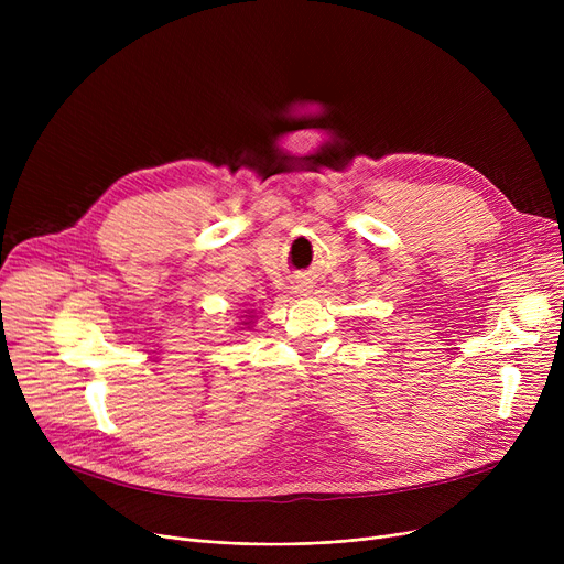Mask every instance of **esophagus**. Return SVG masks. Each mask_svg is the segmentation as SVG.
<instances>
[{"mask_svg":"<svg viewBox=\"0 0 564 564\" xmlns=\"http://www.w3.org/2000/svg\"><path fill=\"white\" fill-rule=\"evenodd\" d=\"M290 290H292V294H297V297H302V294H306L311 290V285H308L306 279H294Z\"/></svg>","mask_w":564,"mask_h":564,"instance_id":"esophagus-1","label":"esophagus"}]
</instances>
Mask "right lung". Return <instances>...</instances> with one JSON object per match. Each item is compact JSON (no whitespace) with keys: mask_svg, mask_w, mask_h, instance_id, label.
<instances>
[{"mask_svg":"<svg viewBox=\"0 0 564 564\" xmlns=\"http://www.w3.org/2000/svg\"><path fill=\"white\" fill-rule=\"evenodd\" d=\"M245 324H249V322H245Z\"/></svg>","mask_w":564,"mask_h":564,"instance_id":"1","label":"right lung"}]
</instances>
